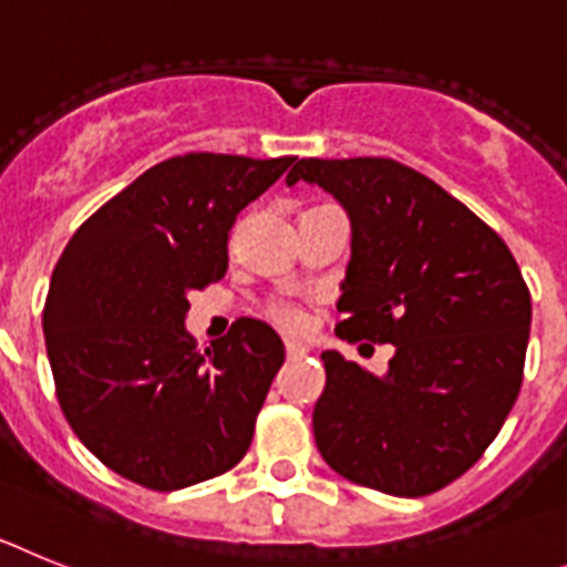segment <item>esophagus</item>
Here are the masks:
<instances>
[{
  "mask_svg": "<svg viewBox=\"0 0 567 567\" xmlns=\"http://www.w3.org/2000/svg\"><path fill=\"white\" fill-rule=\"evenodd\" d=\"M285 353H288V359H302L308 353V348L299 342H285Z\"/></svg>",
  "mask_w": 567,
  "mask_h": 567,
  "instance_id": "1",
  "label": "esophagus"
}]
</instances>
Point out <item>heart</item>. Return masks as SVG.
Returning <instances> with one entry per match:
<instances>
[{
	"label": "heart",
	"mask_w": 567,
	"mask_h": 567,
	"mask_svg": "<svg viewBox=\"0 0 567 567\" xmlns=\"http://www.w3.org/2000/svg\"><path fill=\"white\" fill-rule=\"evenodd\" d=\"M270 317L277 319L282 328H288V331H293V328H299V324H302V313H299L297 308H290V305H277V308L270 311Z\"/></svg>",
	"instance_id": "b5f03b06"
}]
</instances>
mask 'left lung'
<instances>
[{
	"instance_id": "left-lung-1",
	"label": "left lung",
	"mask_w": 567,
	"mask_h": 567,
	"mask_svg": "<svg viewBox=\"0 0 567 567\" xmlns=\"http://www.w3.org/2000/svg\"><path fill=\"white\" fill-rule=\"evenodd\" d=\"M351 219L337 333L391 342L382 377L324 351L319 454L391 496L445 488L496 440L516 402L530 293L508 245L413 167L379 156L299 159Z\"/></svg>"
}]
</instances>
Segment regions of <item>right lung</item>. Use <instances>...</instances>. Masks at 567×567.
I'll list each match as a JSON object with an SVG mask.
<instances>
[{
	"label": "right lung",
	"instance_id": "obj_1",
	"mask_svg": "<svg viewBox=\"0 0 567 567\" xmlns=\"http://www.w3.org/2000/svg\"><path fill=\"white\" fill-rule=\"evenodd\" d=\"M288 165L293 156L165 159L59 256L42 313L59 405L82 445L136 485L188 488L250 447L282 339L259 319H236L202 353L185 317L190 290L228 270L236 214Z\"/></svg>",
	"mask_w": 567,
	"mask_h": 567
}]
</instances>
